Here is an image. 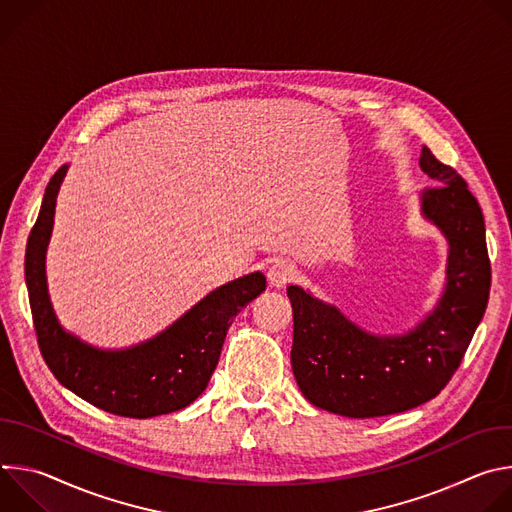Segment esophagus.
<instances>
[{"instance_id": "1", "label": "esophagus", "mask_w": 512, "mask_h": 512, "mask_svg": "<svg viewBox=\"0 0 512 512\" xmlns=\"http://www.w3.org/2000/svg\"><path fill=\"white\" fill-rule=\"evenodd\" d=\"M267 279L271 283V287H285L287 283H291L296 279V267L291 265L289 261H275L269 269H267Z\"/></svg>"}]
</instances>
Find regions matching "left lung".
<instances>
[{
    "label": "left lung",
    "instance_id": "obj_1",
    "mask_svg": "<svg viewBox=\"0 0 512 512\" xmlns=\"http://www.w3.org/2000/svg\"><path fill=\"white\" fill-rule=\"evenodd\" d=\"M419 168L433 186L421 216L448 241L446 285L435 308L403 334H373L334 304L289 285L291 369L304 397L330 413L367 419L413 409L440 393L486 312L490 261L482 210L464 178L425 145Z\"/></svg>",
    "mask_w": 512,
    "mask_h": 512
}]
</instances>
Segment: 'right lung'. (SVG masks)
Listing matches in <instances>:
<instances>
[{
	"mask_svg": "<svg viewBox=\"0 0 512 512\" xmlns=\"http://www.w3.org/2000/svg\"><path fill=\"white\" fill-rule=\"evenodd\" d=\"M68 166L50 178L26 249V285L40 352L52 375L87 403L121 417L148 419L188 407L206 389L233 318L265 291L261 271L210 291L154 338L129 348H97L58 322L46 283V249Z\"/></svg>",
	"mask_w": 512,
	"mask_h": 512,
	"instance_id": "add662e5",
	"label": "right lung"
}]
</instances>
